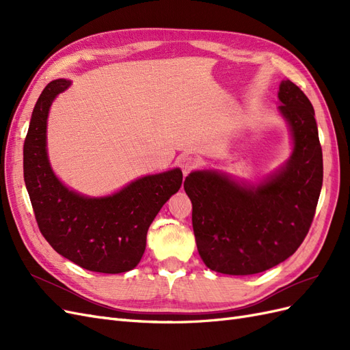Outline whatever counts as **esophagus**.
I'll use <instances>...</instances> for the list:
<instances>
[{
	"label": "esophagus",
	"mask_w": 350,
	"mask_h": 350,
	"mask_svg": "<svg viewBox=\"0 0 350 350\" xmlns=\"http://www.w3.org/2000/svg\"><path fill=\"white\" fill-rule=\"evenodd\" d=\"M197 165H198V161H197L196 157H193V156H185V157H183L181 167H183L184 175H188L189 172L193 171V169L197 167Z\"/></svg>",
	"instance_id": "esophagus-1"
}]
</instances>
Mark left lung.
Returning <instances> with one entry per match:
<instances>
[{"label":"left lung","instance_id":"obj_1","mask_svg":"<svg viewBox=\"0 0 350 350\" xmlns=\"http://www.w3.org/2000/svg\"><path fill=\"white\" fill-rule=\"evenodd\" d=\"M278 96L293 144L280 169L258 184L211 169L194 171L184 181L197 250L213 271L248 276L278 266L299 248L312 224L323 185L315 112L291 80L280 83Z\"/></svg>","mask_w":350,"mask_h":350}]
</instances>
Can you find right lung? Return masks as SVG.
I'll use <instances>...</instances> for the list:
<instances>
[{
    "label": "right lung",
    "instance_id": "add662e5",
    "mask_svg": "<svg viewBox=\"0 0 350 350\" xmlns=\"http://www.w3.org/2000/svg\"><path fill=\"white\" fill-rule=\"evenodd\" d=\"M71 81H51L31 112L23 147V172L42 235L62 257L98 273H124L140 262L153 219L183 184L179 167L142 176L107 197L67 188L54 174L46 152L52 102Z\"/></svg>",
    "mask_w": 350,
    "mask_h": 350
}]
</instances>
